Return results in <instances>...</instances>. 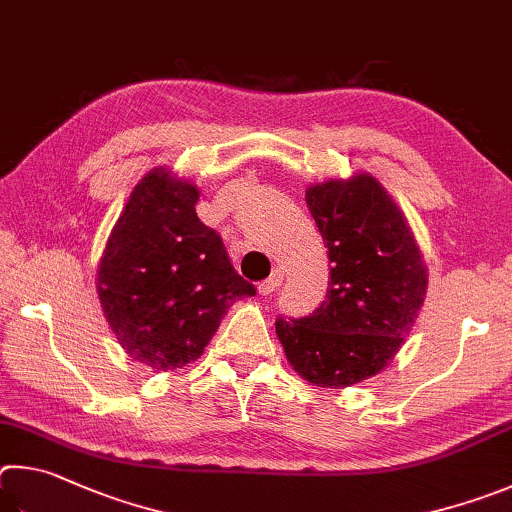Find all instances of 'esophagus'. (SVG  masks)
I'll return each instance as SVG.
<instances>
[{
  "label": "esophagus",
  "instance_id": "34e87169",
  "mask_svg": "<svg viewBox=\"0 0 512 512\" xmlns=\"http://www.w3.org/2000/svg\"><path fill=\"white\" fill-rule=\"evenodd\" d=\"M283 283V272L281 270H274L272 276H267V279L258 285V292L263 294V297H270V294L279 288V285Z\"/></svg>",
  "mask_w": 512,
  "mask_h": 512
}]
</instances>
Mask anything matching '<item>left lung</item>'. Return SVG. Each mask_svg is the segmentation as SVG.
Returning a JSON list of instances; mask_svg holds the SVG:
<instances>
[{
    "instance_id": "8db88e82",
    "label": "left lung",
    "mask_w": 512,
    "mask_h": 512,
    "mask_svg": "<svg viewBox=\"0 0 512 512\" xmlns=\"http://www.w3.org/2000/svg\"><path fill=\"white\" fill-rule=\"evenodd\" d=\"M330 258L326 301L308 317L276 319L288 362L317 387L378 375L405 344L427 294V267L405 213L369 173L306 191Z\"/></svg>"
}]
</instances>
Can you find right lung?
Returning a JSON list of instances; mask_svg holds the SVG:
<instances>
[{"label": "right lung", "mask_w": 512, "mask_h": 512, "mask_svg": "<svg viewBox=\"0 0 512 512\" xmlns=\"http://www.w3.org/2000/svg\"><path fill=\"white\" fill-rule=\"evenodd\" d=\"M197 186L155 168L134 186L107 238L96 290L107 324L134 362L173 371L195 362L242 297L222 238L200 222Z\"/></svg>", "instance_id": "obj_1"}]
</instances>
